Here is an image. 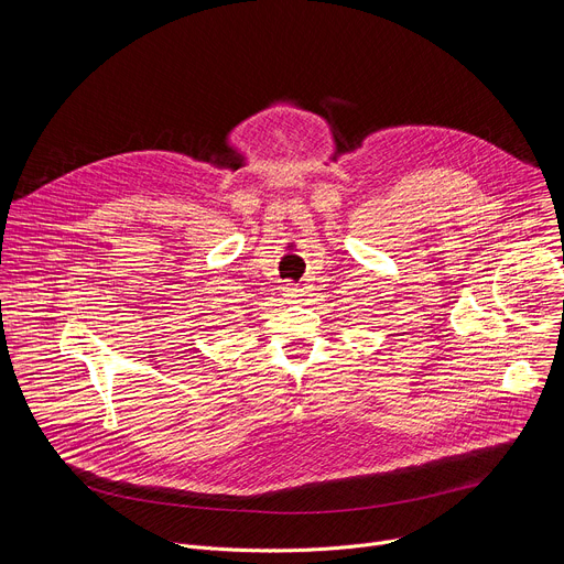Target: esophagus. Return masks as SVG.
Returning <instances> with one entry per match:
<instances>
[{"label":"esophagus","mask_w":564,"mask_h":564,"mask_svg":"<svg viewBox=\"0 0 564 564\" xmlns=\"http://www.w3.org/2000/svg\"><path fill=\"white\" fill-rule=\"evenodd\" d=\"M283 294L288 296V299H299V296H303V288L301 285H296V283H285L283 285Z\"/></svg>","instance_id":"esophagus-1"}]
</instances>
